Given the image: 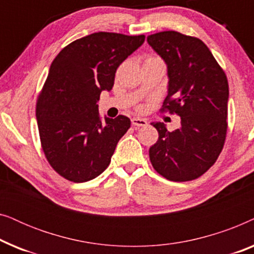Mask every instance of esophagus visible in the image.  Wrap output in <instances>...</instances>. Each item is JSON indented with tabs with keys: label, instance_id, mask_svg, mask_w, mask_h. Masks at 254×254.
Segmentation results:
<instances>
[{
	"label": "esophagus",
	"instance_id": "1",
	"mask_svg": "<svg viewBox=\"0 0 254 254\" xmlns=\"http://www.w3.org/2000/svg\"><path fill=\"white\" fill-rule=\"evenodd\" d=\"M131 125L135 127H145L148 123L147 120L141 119V118H133V119H131Z\"/></svg>",
	"mask_w": 254,
	"mask_h": 254
}]
</instances>
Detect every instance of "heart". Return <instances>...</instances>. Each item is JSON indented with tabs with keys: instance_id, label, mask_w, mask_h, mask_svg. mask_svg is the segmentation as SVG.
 <instances>
[{
	"instance_id": "obj_1",
	"label": "heart",
	"mask_w": 254,
	"mask_h": 254,
	"mask_svg": "<svg viewBox=\"0 0 254 254\" xmlns=\"http://www.w3.org/2000/svg\"><path fill=\"white\" fill-rule=\"evenodd\" d=\"M149 58H154V57H149ZM149 58H148V59H149Z\"/></svg>"
}]
</instances>
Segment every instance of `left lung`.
I'll use <instances>...</instances> for the list:
<instances>
[{
	"label": "left lung",
	"instance_id": "1",
	"mask_svg": "<svg viewBox=\"0 0 254 254\" xmlns=\"http://www.w3.org/2000/svg\"><path fill=\"white\" fill-rule=\"evenodd\" d=\"M148 44L168 65V96L162 111L180 117L169 131L152 123L158 140L149 157L159 175L171 182L199 178L214 165L228 129L227 75L202 40L176 31L150 34Z\"/></svg>",
	"mask_w": 254,
	"mask_h": 254
}]
</instances>
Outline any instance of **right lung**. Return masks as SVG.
Returning a JSON list of instances; mask_svg holds the SVG:
<instances>
[{"label": "right lung", "mask_w": 254, "mask_h": 254, "mask_svg": "<svg viewBox=\"0 0 254 254\" xmlns=\"http://www.w3.org/2000/svg\"><path fill=\"white\" fill-rule=\"evenodd\" d=\"M144 36L97 32L67 45L52 62L37 100L36 116L45 157L69 182H89L110 165L129 118L102 120L100 92L110 91L119 65Z\"/></svg>", "instance_id": "right-lung-1"}]
</instances>
